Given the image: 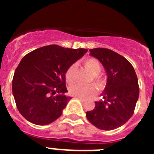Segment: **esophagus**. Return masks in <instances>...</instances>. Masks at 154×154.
I'll return each instance as SVG.
<instances>
[{"instance_id": "esophagus-1", "label": "esophagus", "mask_w": 154, "mask_h": 154, "mask_svg": "<svg viewBox=\"0 0 154 154\" xmlns=\"http://www.w3.org/2000/svg\"><path fill=\"white\" fill-rule=\"evenodd\" d=\"M76 98L79 99L80 101H82V102H85V99H83V98H82V97H76Z\"/></svg>"}]
</instances>
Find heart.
Masks as SVG:
<instances>
[{"label":"heart","mask_w":154,"mask_h":154,"mask_svg":"<svg viewBox=\"0 0 154 154\" xmlns=\"http://www.w3.org/2000/svg\"><path fill=\"white\" fill-rule=\"evenodd\" d=\"M84 66L85 69L89 71L92 74V79L96 85L101 88L104 85V81L99 76V73L101 72V65L99 61L96 58H87L86 60L84 61ZM75 65H72L69 66L65 72V80L68 83H72L75 79ZM69 92L72 96H77V97H88L94 95L96 92V86L92 84L86 85H82L79 84H74L71 85L69 88Z\"/></svg>","instance_id":"heart-1"}]
</instances>
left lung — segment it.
Returning a JSON list of instances; mask_svg holds the SVG:
<instances>
[{
    "label": "left lung",
    "instance_id": "left-lung-1",
    "mask_svg": "<svg viewBox=\"0 0 154 154\" xmlns=\"http://www.w3.org/2000/svg\"><path fill=\"white\" fill-rule=\"evenodd\" d=\"M89 51L103 65L107 82L101 94L104 100L95 102L86 117L99 130H114L125 124L134 112L140 92L137 74L124 57L112 50L96 48Z\"/></svg>",
    "mask_w": 154,
    "mask_h": 154
}]
</instances>
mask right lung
Masks as SVG:
<instances>
[{
    "instance_id": "add662e5",
    "label": "right lung",
    "mask_w": 154,
    "mask_h": 154,
    "mask_svg": "<svg viewBox=\"0 0 154 154\" xmlns=\"http://www.w3.org/2000/svg\"><path fill=\"white\" fill-rule=\"evenodd\" d=\"M87 51L51 45L21 59L14 75L12 92L19 112L27 120L43 126L60 117L72 98L65 96V72Z\"/></svg>"
}]
</instances>
